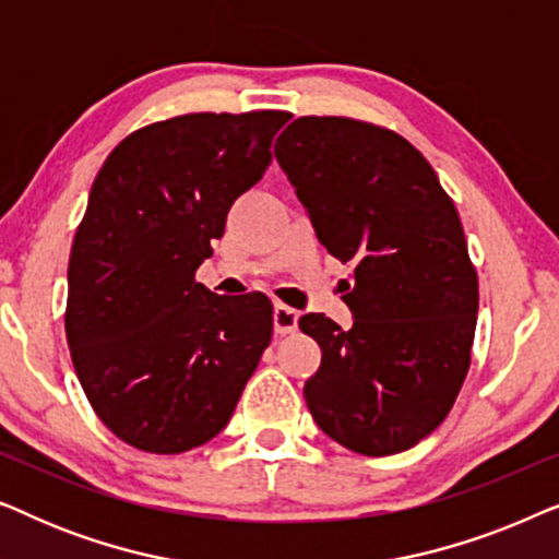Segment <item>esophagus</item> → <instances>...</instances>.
I'll use <instances>...</instances> for the list:
<instances>
[{
	"label": "esophagus",
	"mask_w": 559,
	"mask_h": 559,
	"mask_svg": "<svg viewBox=\"0 0 559 559\" xmlns=\"http://www.w3.org/2000/svg\"><path fill=\"white\" fill-rule=\"evenodd\" d=\"M272 318H274V333L287 335L297 328V318H300V312H297L295 308H289V305L277 302V305H274V316Z\"/></svg>",
	"instance_id": "1"
}]
</instances>
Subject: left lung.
<instances>
[{"label": "left lung", "instance_id": "left-lung-1", "mask_svg": "<svg viewBox=\"0 0 559 559\" xmlns=\"http://www.w3.org/2000/svg\"><path fill=\"white\" fill-rule=\"evenodd\" d=\"M274 157L318 241L354 262L343 331L300 318L320 369L305 402L328 438L381 457L415 448L448 417L471 366L478 277L457 211L404 136L346 117H300Z\"/></svg>", "mask_w": 559, "mask_h": 559}]
</instances>
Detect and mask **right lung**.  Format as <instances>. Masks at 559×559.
I'll list each match as a JSON object with an SVG mask.
<instances>
[{
    "mask_svg": "<svg viewBox=\"0 0 559 559\" xmlns=\"http://www.w3.org/2000/svg\"><path fill=\"white\" fill-rule=\"evenodd\" d=\"M285 111L186 114L119 142L68 262L66 335L98 419L144 453L224 430L272 341L264 293L213 295L195 270L262 180Z\"/></svg>",
    "mask_w": 559,
    "mask_h": 559,
    "instance_id": "obj_1",
    "label": "right lung"
}]
</instances>
